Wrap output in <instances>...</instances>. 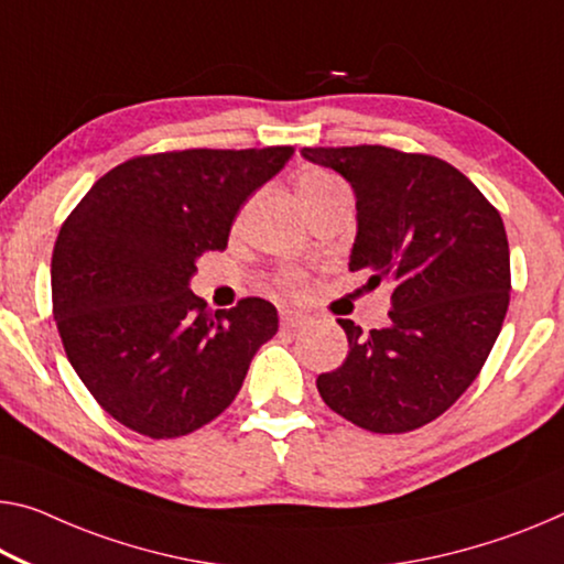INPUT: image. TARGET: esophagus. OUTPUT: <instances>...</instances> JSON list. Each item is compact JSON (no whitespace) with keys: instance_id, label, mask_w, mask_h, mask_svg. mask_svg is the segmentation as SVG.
<instances>
[{"instance_id":"obj_1","label":"esophagus","mask_w":564,"mask_h":564,"mask_svg":"<svg viewBox=\"0 0 564 564\" xmlns=\"http://www.w3.org/2000/svg\"><path fill=\"white\" fill-rule=\"evenodd\" d=\"M280 319H282L284 327H302V325L310 323V317L305 315V312H300V310H282L280 312Z\"/></svg>"}]
</instances>
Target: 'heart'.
I'll return each mask as SVG.
<instances>
[{
    "mask_svg": "<svg viewBox=\"0 0 564 564\" xmlns=\"http://www.w3.org/2000/svg\"><path fill=\"white\" fill-rule=\"evenodd\" d=\"M340 181H337L333 173L327 171H319V169H312V171H305L297 181V188L302 198L307 196H315L319 192H327L330 186H337ZM276 288H280L284 294H297L302 288H305V274H302L300 270H284L280 272V276H276Z\"/></svg>",
    "mask_w": 564,
    "mask_h": 564,
    "instance_id": "1",
    "label": "heart"
}]
</instances>
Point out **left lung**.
Masks as SVG:
<instances>
[{
    "label": "left lung",
    "mask_w": 564,
    "mask_h": 564,
    "mask_svg": "<svg viewBox=\"0 0 564 564\" xmlns=\"http://www.w3.org/2000/svg\"><path fill=\"white\" fill-rule=\"evenodd\" d=\"M350 181V272L393 288L388 325L348 335V358L317 378L323 401L372 433L421 429L452 409L497 343L509 307L505 221L462 171L388 145L302 149Z\"/></svg>",
    "instance_id": "8db88e82"
}]
</instances>
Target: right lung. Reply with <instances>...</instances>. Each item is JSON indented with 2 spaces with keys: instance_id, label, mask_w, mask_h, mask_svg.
<instances>
[{
  "instance_id": "1",
  "label": "right lung",
  "mask_w": 564,
  "mask_h": 564,
  "mask_svg": "<svg viewBox=\"0 0 564 564\" xmlns=\"http://www.w3.org/2000/svg\"><path fill=\"white\" fill-rule=\"evenodd\" d=\"M294 153L186 149L135 155L95 181L52 249V315L100 409L141 436L178 438L237 398L276 310H206L196 259L227 247L239 206Z\"/></svg>"
}]
</instances>
